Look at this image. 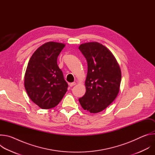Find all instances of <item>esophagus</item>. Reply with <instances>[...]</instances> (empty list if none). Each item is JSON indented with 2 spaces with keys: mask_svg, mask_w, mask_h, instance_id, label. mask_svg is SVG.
<instances>
[{
  "mask_svg": "<svg viewBox=\"0 0 155 155\" xmlns=\"http://www.w3.org/2000/svg\"><path fill=\"white\" fill-rule=\"evenodd\" d=\"M75 84H76V83H75V82H73V83H70V84H69V86H70L71 87H72V86H74Z\"/></svg>",
  "mask_w": 155,
  "mask_h": 155,
  "instance_id": "esophagus-1",
  "label": "esophagus"
}]
</instances>
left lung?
<instances>
[{"instance_id":"8db88e82","label":"left lung","mask_w":155,"mask_h":155,"mask_svg":"<svg viewBox=\"0 0 155 155\" xmlns=\"http://www.w3.org/2000/svg\"><path fill=\"white\" fill-rule=\"evenodd\" d=\"M78 49L87 61L86 93L79 98L83 108L98 113L117 97L121 80L120 66L108 48L98 42L81 44Z\"/></svg>"}]
</instances>
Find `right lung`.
<instances>
[{"label":"right lung","instance_id":"right-lung-1","mask_svg":"<svg viewBox=\"0 0 155 155\" xmlns=\"http://www.w3.org/2000/svg\"><path fill=\"white\" fill-rule=\"evenodd\" d=\"M65 45L49 41L31 56L25 76V86L32 102L42 109L56 106L68 91V84L59 68L57 59Z\"/></svg>","mask_w":155,"mask_h":155}]
</instances>
